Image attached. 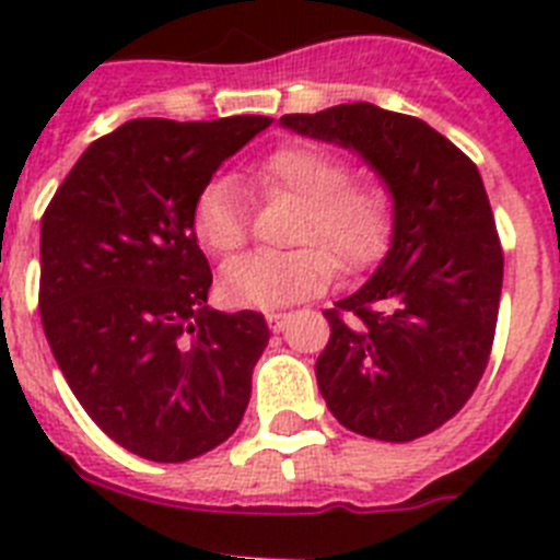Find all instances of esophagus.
<instances>
[{
	"label": "esophagus",
	"instance_id": "34e87169",
	"mask_svg": "<svg viewBox=\"0 0 560 560\" xmlns=\"http://www.w3.org/2000/svg\"><path fill=\"white\" fill-rule=\"evenodd\" d=\"M289 319H291V316L280 314V311H271V314H266V323H269V328L275 330V334H277V330H283L285 325H289Z\"/></svg>",
	"mask_w": 560,
	"mask_h": 560
}]
</instances>
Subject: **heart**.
I'll return each mask as SVG.
<instances>
[{
    "label": "heart",
    "mask_w": 560,
    "mask_h": 560,
    "mask_svg": "<svg viewBox=\"0 0 560 560\" xmlns=\"http://www.w3.org/2000/svg\"><path fill=\"white\" fill-rule=\"evenodd\" d=\"M266 196L300 201L294 244L285 255L235 257L221 271V294L237 308L271 311L300 303L330 285L336 254L345 269H364L387 252L395 230V201L387 185L350 179L339 153L314 142L277 148L249 171ZM192 235L212 255H232L246 244V210L235 185L207 182L192 201ZM334 250L332 256L329 252Z\"/></svg>",
    "instance_id": "b5f03b06"
}]
</instances>
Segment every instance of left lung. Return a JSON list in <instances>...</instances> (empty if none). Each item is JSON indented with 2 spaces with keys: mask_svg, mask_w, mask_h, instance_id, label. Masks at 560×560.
I'll list each match as a JSON object with an SVG mask.
<instances>
[{
  "mask_svg": "<svg viewBox=\"0 0 560 560\" xmlns=\"http://www.w3.org/2000/svg\"><path fill=\"white\" fill-rule=\"evenodd\" d=\"M280 122L359 153L395 201L387 257L325 311L319 393L350 432L387 443L423 438L465 407L491 355L504 257L482 176L432 126L373 103Z\"/></svg>",
  "mask_w": 560,
  "mask_h": 560,
  "instance_id": "obj_1",
  "label": "left lung"
}]
</instances>
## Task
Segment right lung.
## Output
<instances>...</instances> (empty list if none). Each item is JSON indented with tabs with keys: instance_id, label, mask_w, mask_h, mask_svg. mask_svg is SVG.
<instances>
[{
	"instance_id": "obj_1",
	"label": "right lung",
	"mask_w": 560,
	"mask_h": 560,
	"mask_svg": "<svg viewBox=\"0 0 560 560\" xmlns=\"http://www.w3.org/2000/svg\"><path fill=\"white\" fill-rule=\"evenodd\" d=\"M271 117H145L95 140L42 219L38 311L89 418L122 448L185 463L221 446L269 345L264 314L207 305L192 201Z\"/></svg>"
}]
</instances>
